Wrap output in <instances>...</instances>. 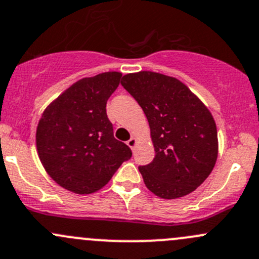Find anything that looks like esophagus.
<instances>
[{
	"mask_svg": "<svg viewBox=\"0 0 259 259\" xmlns=\"http://www.w3.org/2000/svg\"><path fill=\"white\" fill-rule=\"evenodd\" d=\"M136 143H137V140H136L135 137H131L128 141H127V146H128L130 148H135L136 147Z\"/></svg>",
	"mask_w": 259,
	"mask_h": 259,
	"instance_id": "obj_1",
	"label": "esophagus"
}]
</instances>
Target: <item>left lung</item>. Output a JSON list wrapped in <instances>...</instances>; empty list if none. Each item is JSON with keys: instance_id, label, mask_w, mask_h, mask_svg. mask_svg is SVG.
Listing matches in <instances>:
<instances>
[{"instance_id": "1", "label": "left lung", "mask_w": 259, "mask_h": 259, "mask_svg": "<svg viewBox=\"0 0 259 259\" xmlns=\"http://www.w3.org/2000/svg\"><path fill=\"white\" fill-rule=\"evenodd\" d=\"M121 84L148 119L154 146L151 163L140 166L145 185L164 199L180 198L201 186L217 161V127L208 108L175 77L141 71Z\"/></svg>"}]
</instances>
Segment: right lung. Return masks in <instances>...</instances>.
Masks as SVG:
<instances>
[{
	"mask_svg": "<svg viewBox=\"0 0 259 259\" xmlns=\"http://www.w3.org/2000/svg\"><path fill=\"white\" fill-rule=\"evenodd\" d=\"M122 73L105 72L82 78L46 108L36 145L45 169L61 187L78 194L97 192L132 157L116 140L106 105Z\"/></svg>",
	"mask_w": 259,
	"mask_h": 259,
	"instance_id": "add662e5",
	"label": "right lung"
}]
</instances>
